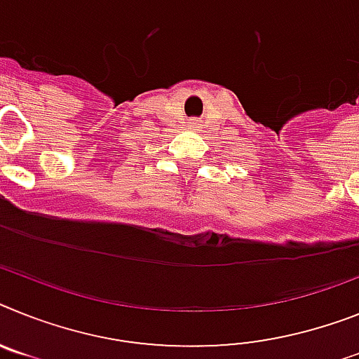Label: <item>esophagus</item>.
<instances>
[{
    "label": "esophagus",
    "instance_id": "34e87169",
    "mask_svg": "<svg viewBox=\"0 0 359 359\" xmlns=\"http://www.w3.org/2000/svg\"><path fill=\"white\" fill-rule=\"evenodd\" d=\"M198 126H201V122H198V120H189L188 122V128L189 129H195V128H198Z\"/></svg>",
    "mask_w": 359,
    "mask_h": 359
}]
</instances>
